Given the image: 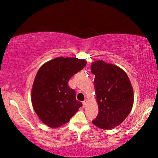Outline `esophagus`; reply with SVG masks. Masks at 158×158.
Returning a JSON list of instances; mask_svg holds the SVG:
<instances>
[{
  "label": "esophagus",
  "instance_id": "obj_1",
  "mask_svg": "<svg viewBox=\"0 0 158 158\" xmlns=\"http://www.w3.org/2000/svg\"><path fill=\"white\" fill-rule=\"evenodd\" d=\"M86 103H87V101H86V100H85V101H83V107H85V106Z\"/></svg>",
  "mask_w": 158,
  "mask_h": 158
}]
</instances>
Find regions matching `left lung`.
Returning <instances> with one entry per match:
<instances>
[{"label": "left lung", "instance_id": "obj_1", "mask_svg": "<svg viewBox=\"0 0 158 158\" xmlns=\"http://www.w3.org/2000/svg\"><path fill=\"white\" fill-rule=\"evenodd\" d=\"M98 114L92 121L103 129L117 127L130 113L134 102L132 86L127 73L112 64L98 60L91 64Z\"/></svg>", "mask_w": 158, "mask_h": 158}]
</instances>
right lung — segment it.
Returning a JSON list of instances; mask_svg holds the SVG:
<instances>
[{"mask_svg":"<svg viewBox=\"0 0 158 158\" xmlns=\"http://www.w3.org/2000/svg\"><path fill=\"white\" fill-rule=\"evenodd\" d=\"M86 64L84 59L57 57L40 68L31 90L34 111L43 123L57 128L68 122L83 103L75 98L68 81Z\"/></svg>","mask_w":158,"mask_h":158,"instance_id":"1","label":"right lung"}]
</instances>
